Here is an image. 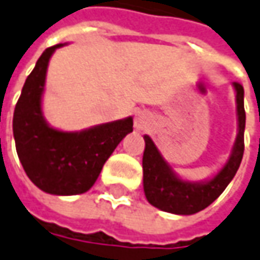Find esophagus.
<instances>
[{"label":"esophagus","instance_id":"obj_1","mask_svg":"<svg viewBox=\"0 0 260 260\" xmlns=\"http://www.w3.org/2000/svg\"><path fill=\"white\" fill-rule=\"evenodd\" d=\"M149 121H150V116L146 111H139L136 114V118H134V126L139 130H143L149 126Z\"/></svg>","mask_w":260,"mask_h":260}]
</instances>
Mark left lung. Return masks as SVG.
Listing matches in <instances>:
<instances>
[{"instance_id": "1", "label": "left lung", "mask_w": 260, "mask_h": 260, "mask_svg": "<svg viewBox=\"0 0 260 260\" xmlns=\"http://www.w3.org/2000/svg\"><path fill=\"white\" fill-rule=\"evenodd\" d=\"M236 90L239 133L233 151L226 166L217 175L205 183L184 182L173 175L165 158L160 156L154 143L149 136H144V153H143V184L149 203L175 215H193L212 205L228 184L235 177L245 150V106H243V85L233 83Z\"/></svg>"}]
</instances>
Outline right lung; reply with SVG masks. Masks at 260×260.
Here are the masks:
<instances>
[{
    "instance_id": "obj_1",
    "label": "right lung",
    "mask_w": 260,
    "mask_h": 260,
    "mask_svg": "<svg viewBox=\"0 0 260 260\" xmlns=\"http://www.w3.org/2000/svg\"><path fill=\"white\" fill-rule=\"evenodd\" d=\"M62 44L48 47L22 87L12 118L17 154L29 180L45 193L80 194L93 186L106 160L127 134L128 117L100 124L80 133H64L45 123L41 94L51 54Z\"/></svg>"
}]
</instances>
